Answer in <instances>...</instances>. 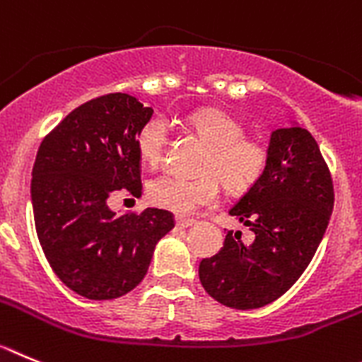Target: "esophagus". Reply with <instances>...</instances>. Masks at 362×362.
Here are the masks:
<instances>
[{
  "label": "esophagus",
  "mask_w": 362,
  "mask_h": 362,
  "mask_svg": "<svg viewBox=\"0 0 362 362\" xmlns=\"http://www.w3.org/2000/svg\"><path fill=\"white\" fill-rule=\"evenodd\" d=\"M175 223H177V227H182V229H187V227L194 226L197 221H194V220H189V218L177 216V218H175Z\"/></svg>",
  "instance_id": "obj_1"
}]
</instances>
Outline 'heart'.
<instances>
[{
  "label": "heart",
  "instance_id": "1",
  "mask_svg": "<svg viewBox=\"0 0 362 362\" xmlns=\"http://www.w3.org/2000/svg\"><path fill=\"white\" fill-rule=\"evenodd\" d=\"M187 124L211 146L202 168L205 173L200 177L162 175L148 185V200L153 205L180 216L214 204L220 194V178L230 191H245L263 177L269 164L267 146L259 139L247 136L245 126L226 110L200 108L187 117ZM168 146L169 128L160 117L149 119L136 135L139 155L151 168L164 162Z\"/></svg>",
  "mask_w": 362,
  "mask_h": 362
}]
</instances>
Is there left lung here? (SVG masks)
<instances>
[{
	"mask_svg": "<svg viewBox=\"0 0 362 362\" xmlns=\"http://www.w3.org/2000/svg\"><path fill=\"white\" fill-rule=\"evenodd\" d=\"M332 209V175L314 136L298 124L276 129L265 173L229 211L252 230V243L229 230L220 252L200 262L202 286L238 310L276 301L312 262Z\"/></svg>",
	"mask_w": 362,
	"mask_h": 362,
	"instance_id": "8db88e82",
	"label": "left lung"
}]
</instances>
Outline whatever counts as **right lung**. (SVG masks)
I'll list each match as a JSON object with an SVG mask.
<instances>
[{
	"label": "right lung",
	"instance_id": "add662e5",
	"mask_svg": "<svg viewBox=\"0 0 362 362\" xmlns=\"http://www.w3.org/2000/svg\"><path fill=\"white\" fill-rule=\"evenodd\" d=\"M153 110L128 93L81 104L43 139L32 169L39 243L57 278L88 299H115L144 279L173 214H115L112 193L142 194L136 135Z\"/></svg>",
	"mask_w": 362,
	"mask_h": 362
}]
</instances>
